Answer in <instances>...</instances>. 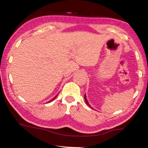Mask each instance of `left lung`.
<instances>
[{
	"label": "left lung",
	"instance_id": "left-lung-1",
	"mask_svg": "<svg viewBox=\"0 0 148 148\" xmlns=\"http://www.w3.org/2000/svg\"><path fill=\"white\" fill-rule=\"evenodd\" d=\"M84 98H85V101H86V104H87V106H89L90 108H91V106H90V104H89V102H88V101H87V98H86V94H85V95H84Z\"/></svg>",
	"mask_w": 148,
	"mask_h": 148
}]
</instances>
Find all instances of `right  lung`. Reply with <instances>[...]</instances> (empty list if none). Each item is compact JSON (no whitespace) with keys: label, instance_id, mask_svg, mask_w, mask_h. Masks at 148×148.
<instances>
[{"label":"right lung","instance_id":"right-lung-1","mask_svg":"<svg viewBox=\"0 0 148 148\" xmlns=\"http://www.w3.org/2000/svg\"><path fill=\"white\" fill-rule=\"evenodd\" d=\"M57 96H56V97H57ZM56 97H55V98H53V99H52V100H53V99H56ZM52 100H51V101H52Z\"/></svg>","mask_w":148,"mask_h":148}]
</instances>
